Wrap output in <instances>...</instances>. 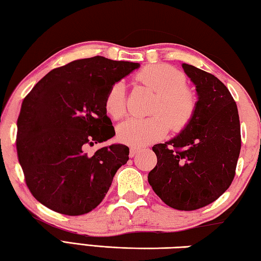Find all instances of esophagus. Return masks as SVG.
<instances>
[{
	"label": "esophagus",
	"mask_w": 261,
	"mask_h": 261,
	"mask_svg": "<svg viewBox=\"0 0 261 261\" xmlns=\"http://www.w3.org/2000/svg\"><path fill=\"white\" fill-rule=\"evenodd\" d=\"M139 152H140V148H138V147H131L129 155H130V158H135Z\"/></svg>",
	"instance_id": "1"
}]
</instances>
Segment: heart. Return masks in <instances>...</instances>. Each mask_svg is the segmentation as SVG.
I'll return each mask as SVG.
<instances>
[{
  "label": "heart",
  "mask_w": 261,
  "mask_h": 261,
  "mask_svg": "<svg viewBox=\"0 0 261 261\" xmlns=\"http://www.w3.org/2000/svg\"><path fill=\"white\" fill-rule=\"evenodd\" d=\"M136 81L156 93L153 106V113L156 114L148 118H129L121 123L117 136L122 143L134 147L145 146L162 139L168 134L169 121L174 130H182L191 122L196 113L197 98L185 86V77L179 70L165 63L149 64L136 74ZM103 107L113 120L124 116V84L117 82L108 88Z\"/></svg>",
  "instance_id": "obj_1"
}]
</instances>
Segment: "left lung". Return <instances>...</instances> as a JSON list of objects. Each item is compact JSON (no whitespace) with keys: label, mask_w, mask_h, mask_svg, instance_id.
<instances>
[{"label":"left lung","mask_w":261,"mask_h":261,"mask_svg":"<svg viewBox=\"0 0 261 261\" xmlns=\"http://www.w3.org/2000/svg\"><path fill=\"white\" fill-rule=\"evenodd\" d=\"M182 67L196 85V113L179 135L154 145L158 163L148 183L166 205L193 211L230 187L241 152V124L235 100L222 82L193 65Z\"/></svg>","instance_id":"1"}]
</instances>
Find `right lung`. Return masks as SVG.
Masks as SVG:
<instances>
[{
    "mask_svg": "<svg viewBox=\"0 0 261 261\" xmlns=\"http://www.w3.org/2000/svg\"><path fill=\"white\" fill-rule=\"evenodd\" d=\"M139 63L102 56L72 61L48 72L25 96L17 121V155L31 193L48 208L83 215L98 206L129 147L86 148L115 136L103 100L108 88Z\"/></svg>",
    "mask_w": 261,
    "mask_h": 261,
    "instance_id": "obj_1",
    "label": "right lung"
}]
</instances>
